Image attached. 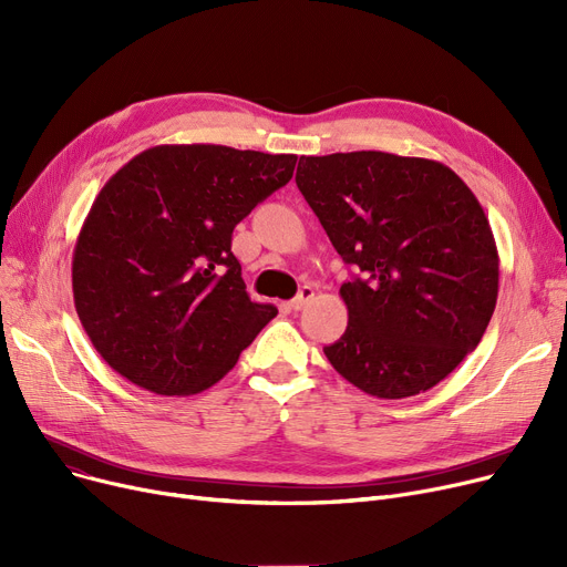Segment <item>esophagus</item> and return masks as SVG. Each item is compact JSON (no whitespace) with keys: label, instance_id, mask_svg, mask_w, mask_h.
<instances>
[{"label":"esophagus","instance_id":"esophagus-1","mask_svg":"<svg viewBox=\"0 0 567 567\" xmlns=\"http://www.w3.org/2000/svg\"><path fill=\"white\" fill-rule=\"evenodd\" d=\"M315 299V289L310 287V285H303L301 287V291H299V296H296V299H291V310H301V308H306L310 301Z\"/></svg>","mask_w":567,"mask_h":567}]
</instances>
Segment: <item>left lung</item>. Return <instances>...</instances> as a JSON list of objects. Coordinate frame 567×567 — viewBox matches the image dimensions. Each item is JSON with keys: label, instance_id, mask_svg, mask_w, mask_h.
<instances>
[{"label": "left lung", "instance_id": "8db88e82", "mask_svg": "<svg viewBox=\"0 0 567 567\" xmlns=\"http://www.w3.org/2000/svg\"><path fill=\"white\" fill-rule=\"evenodd\" d=\"M296 186L361 271L340 287L349 323L326 359L381 400L430 391L478 347L496 308L481 202L443 163L385 152L301 156Z\"/></svg>", "mask_w": 567, "mask_h": 567}]
</instances>
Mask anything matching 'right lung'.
<instances>
[{
  "label": "right lung",
  "mask_w": 567,
  "mask_h": 567,
  "mask_svg": "<svg viewBox=\"0 0 567 567\" xmlns=\"http://www.w3.org/2000/svg\"><path fill=\"white\" fill-rule=\"evenodd\" d=\"M293 154L161 144L110 176L73 250V301L103 361L156 395L212 389L278 310L255 303L231 231Z\"/></svg>",
  "instance_id": "add662e5"
}]
</instances>
